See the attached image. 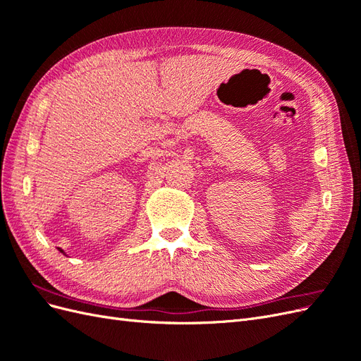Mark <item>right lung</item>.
<instances>
[{"label":"right lung","mask_w":361,"mask_h":361,"mask_svg":"<svg viewBox=\"0 0 361 361\" xmlns=\"http://www.w3.org/2000/svg\"><path fill=\"white\" fill-rule=\"evenodd\" d=\"M60 251H63V250H60Z\"/></svg>","instance_id":"obj_1"}]
</instances>
